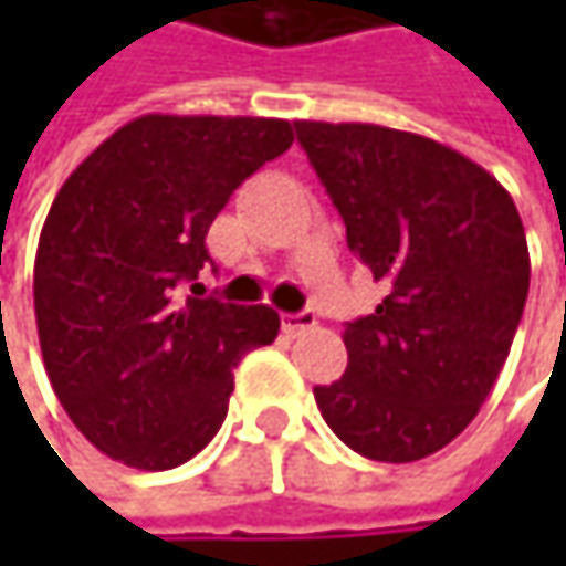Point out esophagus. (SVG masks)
Masks as SVG:
<instances>
[{
    "instance_id": "esophagus-1",
    "label": "esophagus",
    "mask_w": 566,
    "mask_h": 566,
    "mask_svg": "<svg viewBox=\"0 0 566 566\" xmlns=\"http://www.w3.org/2000/svg\"><path fill=\"white\" fill-rule=\"evenodd\" d=\"M280 324H283V334H302V331H308V327H315L317 317L315 312H295V315H280Z\"/></svg>"
}]
</instances>
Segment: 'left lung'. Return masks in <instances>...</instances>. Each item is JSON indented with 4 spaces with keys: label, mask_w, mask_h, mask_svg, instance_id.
I'll return each mask as SVG.
<instances>
[{
    "label": "left lung",
    "mask_w": 566,
    "mask_h": 566,
    "mask_svg": "<svg viewBox=\"0 0 566 566\" xmlns=\"http://www.w3.org/2000/svg\"><path fill=\"white\" fill-rule=\"evenodd\" d=\"M346 245L387 286L346 324V375L315 387L339 441L378 463L438 453L491 394L530 293L516 205L453 147L365 122H295Z\"/></svg>",
    "instance_id": "8db88e82"
}]
</instances>
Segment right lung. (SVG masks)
<instances>
[{
  "label": "right lung",
  "mask_w": 566,
  "mask_h": 566,
  "mask_svg": "<svg viewBox=\"0 0 566 566\" xmlns=\"http://www.w3.org/2000/svg\"><path fill=\"white\" fill-rule=\"evenodd\" d=\"M290 144L286 119L150 113L59 188L33 261L36 334L62 409L106 457L182 467L227 419L232 368L280 334L273 308L198 298L195 280L213 217Z\"/></svg>",
  "instance_id": "right-lung-1"
}]
</instances>
